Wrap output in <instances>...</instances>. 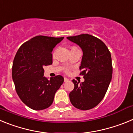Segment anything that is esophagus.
Returning <instances> with one entry per match:
<instances>
[{
	"instance_id": "esophagus-1",
	"label": "esophagus",
	"mask_w": 133,
	"mask_h": 133,
	"mask_svg": "<svg viewBox=\"0 0 133 133\" xmlns=\"http://www.w3.org/2000/svg\"><path fill=\"white\" fill-rule=\"evenodd\" d=\"M64 82H67V81H69V78L64 77Z\"/></svg>"
}]
</instances>
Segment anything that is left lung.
Instances as JSON below:
<instances>
[{"mask_svg": "<svg viewBox=\"0 0 133 133\" xmlns=\"http://www.w3.org/2000/svg\"><path fill=\"white\" fill-rule=\"evenodd\" d=\"M83 52L80 66L84 81L75 79L73 90L69 94L70 103L80 110H89L98 105L104 98L112 74V59L107 46L99 38L88 34L68 36Z\"/></svg>", "mask_w": 133, "mask_h": 133, "instance_id": "left-lung-1", "label": "left lung"}]
</instances>
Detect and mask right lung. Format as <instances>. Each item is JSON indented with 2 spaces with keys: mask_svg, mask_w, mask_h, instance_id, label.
Wrapping results in <instances>:
<instances>
[{
  "mask_svg": "<svg viewBox=\"0 0 133 133\" xmlns=\"http://www.w3.org/2000/svg\"><path fill=\"white\" fill-rule=\"evenodd\" d=\"M64 37L36 36L24 43L15 56L12 76L16 93L26 106L36 110L52 104L55 95L64 82L57 75L50 80L44 77V66L52 64V52Z\"/></svg>",
  "mask_w": 133,
  "mask_h": 133,
  "instance_id": "right-lung-1",
  "label": "right lung"
}]
</instances>
